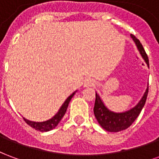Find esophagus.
I'll use <instances>...</instances> for the list:
<instances>
[{
  "label": "esophagus",
  "instance_id": "34e87169",
  "mask_svg": "<svg viewBox=\"0 0 159 159\" xmlns=\"http://www.w3.org/2000/svg\"><path fill=\"white\" fill-rule=\"evenodd\" d=\"M84 86L85 87H90V86H93V84H94V82H93V79H91V78H86V79L84 80Z\"/></svg>",
  "mask_w": 159,
  "mask_h": 159
}]
</instances>
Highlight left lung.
<instances>
[{
  "label": "left lung",
  "instance_id": "8db88e82",
  "mask_svg": "<svg viewBox=\"0 0 159 159\" xmlns=\"http://www.w3.org/2000/svg\"><path fill=\"white\" fill-rule=\"evenodd\" d=\"M131 38L135 43L137 48L142 56L144 60L147 63V66H149V60L147 53L143 48V46L139 40L137 39L134 35H130ZM147 94H148V87H147L146 92L144 93L141 100L136 106L133 107L132 109L124 111V112H114L112 111L109 110L105 104L103 103L102 100L100 99V95L96 93L95 94V103L93 107V113L96 117L98 123L104 129L109 132H119L122 130L128 129L129 127L134 122L138 116L140 115V111L145 106L146 100H147Z\"/></svg>",
  "mask_w": 159,
  "mask_h": 159
}]
</instances>
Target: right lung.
<instances>
[{
  "label": "right lung",
  "instance_id": "right-lung-1",
  "mask_svg": "<svg viewBox=\"0 0 159 159\" xmlns=\"http://www.w3.org/2000/svg\"><path fill=\"white\" fill-rule=\"evenodd\" d=\"M76 92V91H75L74 93H71L66 99V101L64 102V104L60 107L59 111L52 118L47 120V121H44V122H33V121H30V120L26 119L25 117H24V120L25 121V123L27 124H29L30 126L32 127L33 129H35L36 130H38V131H41V132H47V131H49V130H52V129H54L59 124V122L62 119V117H64V115L66 114L70 101L71 100V98L74 96V94H75Z\"/></svg>",
  "mask_w": 159,
  "mask_h": 159
}]
</instances>
